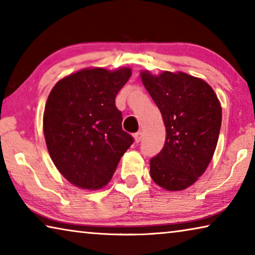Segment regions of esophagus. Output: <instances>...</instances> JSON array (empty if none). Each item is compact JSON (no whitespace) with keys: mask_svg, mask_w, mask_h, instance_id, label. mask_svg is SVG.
<instances>
[{"mask_svg":"<svg viewBox=\"0 0 255 255\" xmlns=\"http://www.w3.org/2000/svg\"><path fill=\"white\" fill-rule=\"evenodd\" d=\"M133 138H135L136 143H139V141L141 140V138H143V132H141V131L136 132L135 135H133Z\"/></svg>","mask_w":255,"mask_h":255,"instance_id":"1","label":"esophagus"}]
</instances>
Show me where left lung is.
Returning a JSON list of instances; mask_svg holds the SVG:
<instances>
[{"label": "left lung", "instance_id": "8db88e82", "mask_svg": "<svg viewBox=\"0 0 255 255\" xmlns=\"http://www.w3.org/2000/svg\"><path fill=\"white\" fill-rule=\"evenodd\" d=\"M140 77L166 129L162 150L150 158V178L169 191L187 189L213 158L222 125L221 103L209 84L182 72L155 76L144 71Z\"/></svg>", "mask_w": 255, "mask_h": 255}]
</instances>
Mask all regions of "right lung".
I'll return each instance as SVG.
<instances>
[{
	"label": "right lung",
	"mask_w": 255,
	"mask_h": 255,
	"mask_svg": "<svg viewBox=\"0 0 255 255\" xmlns=\"http://www.w3.org/2000/svg\"><path fill=\"white\" fill-rule=\"evenodd\" d=\"M130 75L128 67L85 68L58 81L49 93L44 112L47 148L60 174L76 187H105L132 144L115 101Z\"/></svg>",
	"instance_id": "add662e5"
}]
</instances>
